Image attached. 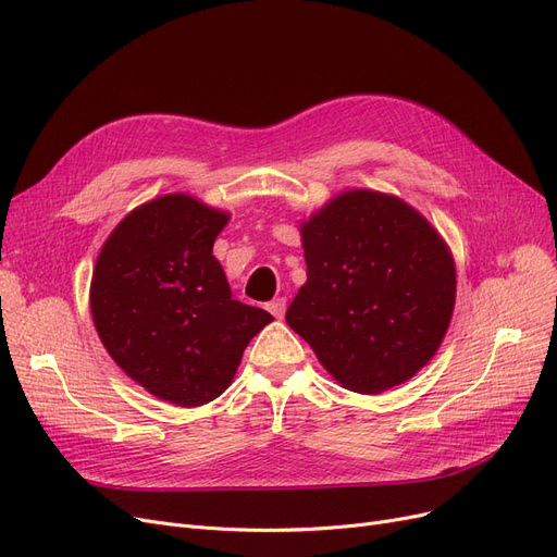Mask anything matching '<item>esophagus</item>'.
<instances>
[{
  "mask_svg": "<svg viewBox=\"0 0 557 557\" xmlns=\"http://www.w3.org/2000/svg\"><path fill=\"white\" fill-rule=\"evenodd\" d=\"M267 309H269L275 318H284V313H286V298H275V300H271V302L267 305Z\"/></svg>",
  "mask_w": 557,
  "mask_h": 557,
  "instance_id": "esophagus-1",
  "label": "esophagus"
}]
</instances>
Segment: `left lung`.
<instances>
[{
	"label": "left lung",
	"instance_id": "obj_1",
	"mask_svg": "<svg viewBox=\"0 0 557 557\" xmlns=\"http://www.w3.org/2000/svg\"><path fill=\"white\" fill-rule=\"evenodd\" d=\"M307 282L286 311L343 388L384 393L424 368L456 302L454 257L401 198L343 191L302 223Z\"/></svg>",
	"mask_w": 557,
	"mask_h": 557
}]
</instances>
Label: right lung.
I'll return each mask as SVG.
<instances>
[{"label": "right lung", "mask_w": 557, "mask_h": 557, "mask_svg": "<svg viewBox=\"0 0 557 557\" xmlns=\"http://www.w3.org/2000/svg\"><path fill=\"white\" fill-rule=\"evenodd\" d=\"M230 214L187 194L133 210L103 244L90 286L97 334L133 382L175 406L216 399L273 315L232 300L212 255Z\"/></svg>", "instance_id": "obj_1"}]
</instances>
